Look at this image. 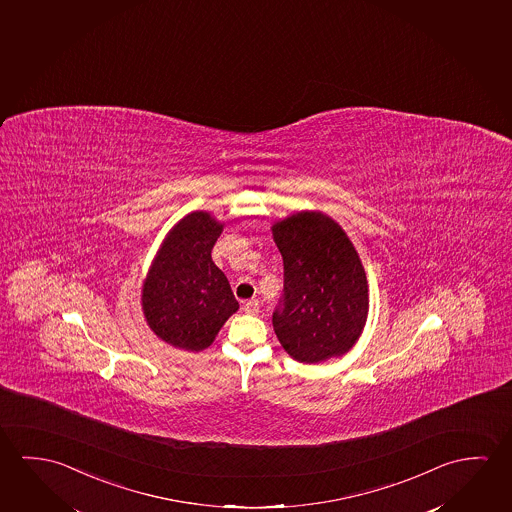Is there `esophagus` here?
Masks as SVG:
<instances>
[{"instance_id":"34e87169","label":"esophagus","mask_w":512,"mask_h":512,"mask_svg":"<svg viewBox=\"0 0 512 512\" xmlns=\"http://www.w3.org/2000/svg\"><path fill=\"white\" fill-rule=\"evenodd\" d=\"M244 311L247 315H258V313H260V304H258L256 299L244 302Z\"/></svg>"}]
</instances>
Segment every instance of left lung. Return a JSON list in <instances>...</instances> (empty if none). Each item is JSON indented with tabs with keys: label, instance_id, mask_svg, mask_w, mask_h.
<instances>
[{
	"label": "left lung",
	"instance_id": "1",
	"mask_svg": "<svg viewBox=\"0 0 512 512\" xmlns=\"http://www.w3.org/2000/svg\"><path fill=\"white\" fill-rule=\"evenodd\" d=\"M283 256V308L272 324L283 349L301 363L345 356L365 329L370 290L356 247L322 211H297L272 224Z\"/></svg>",
	"mask_w": 512,
	"mask_h": 512
}]
</instances>
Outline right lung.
Wrapping results in <instances>:
<instances>
[{
  "instance_id": "obj_1",
  "label": "right lung",
  "mask_w": 512,
  "mask_h": 512,
  "mask_svg": "<svg viewBox=\"0 0 512 512\" xmlns=\"http://www.w3.org/2000/svg\"><path fill=\"white\" fill-rule=\"evenodd\" d=\"M224 224L210 211L179 219L163 238L142 284V313L160 340L201 352L238 311L228 277L211 260Z\"/></svg>"
}]
</instances>
